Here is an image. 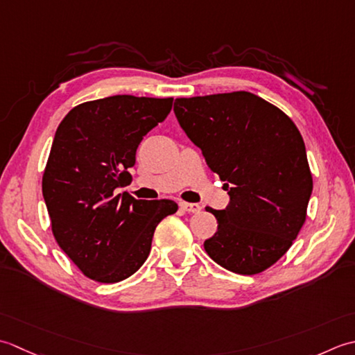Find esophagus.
<instances>
[{"label":"esophagus","mask_w":355,"mask_h":355,"mask_svg":"<svg viewBox=\"0 0 355 355\" xmlns=\"http://www.w3.org/2000/svg\"><path fill=\"white\" fill-rule=\"evenodd\" d=\"M180 208L187 213H199L202 207L199 204H188V202H182V204H180Z\"/></svg>","instance_id":"esophagus-1"}]
</instances>
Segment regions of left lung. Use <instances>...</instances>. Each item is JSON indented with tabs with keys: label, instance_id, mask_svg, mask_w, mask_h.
Returning a JSON list of instances; mask_svg holds the SVG:
<instances>
[{
	"label": "left lung",
	"instance_id": "left-lung-1",
	"mask_svg": "<svg viewBox=\"0 0 355 355\" xmlns=\"http://www.w3.org/2000/svg\"><path fill=\"white\" fill-rule=\"evenodd\" d=\"M173 110L228 190L225 209L207 208L218 219L208 256L237 274L270 268L297 237L313 193L297 127L250 92L178 98Z\"/></svg>",
	"mask_w": 355,
	"mask_h": 355
}]
</instances>
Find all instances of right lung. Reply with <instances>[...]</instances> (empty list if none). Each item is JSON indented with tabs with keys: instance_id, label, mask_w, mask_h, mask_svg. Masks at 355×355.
Instances as JSON below:
<instances>
[{
	"instance_id": "add662e5",
	"label": "right lung",
	"mask_w": 355,
	"mask_h": 355,
	"mask_svg": "<svg viewBox=\"0 0 355 355\" xmlns=\"http://www.w3.org/2000/svg\"><path fill=\"white\" fill-rule=\"evenodd\" d=\"M173 98L108 96L79 104L56 128L42 196L62 251L87 277L116 284L146 262L157 223L173 200L116 194L130 182L136 150L168 116Z\"/></svg>"
}]
</instances>
